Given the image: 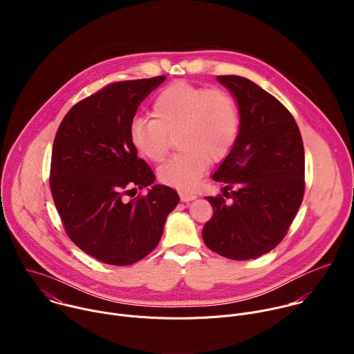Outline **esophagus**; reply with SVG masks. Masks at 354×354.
I'll return each instance as SVG.
<instances>
[{
  "label": "esophagus",
  "instance_id": "obj_1",
  "mask_svg": "<svg viewBox=\"0 0 354 354\" xmlns=\"http://www.w3.org/2000/svg\"><path fill=\"white\" fill-rule=\"evenodd\" d=\"M179 196H180V200H182V201H190V200L196 198V194L192 193V192H180Z\"/></svg>",
  "mask_w": 354,
  "mask_h": 354
}]
</instances>
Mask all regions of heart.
Here are the masks:
<instances>
[{
  "mask_svg": "<svg viewBox=\"0 0 354 354\" xmlns=\"http://www.w3.org/2000/svg\"><path fill=\"white\" fill-rule=\"evenodd\" d=\"M153 115L130 122V141L142 157L161 161L171 136L178 131L180 151L158 168V179L178 189H192L207 171L210 160L227 157L241 130L238 104L231 93L186 81L172 82L157 95Z\"/></svg>",
  "mask_w": 354,
  "mask_h": 354,
  "instance_id": "b5f03b06",
  "label": "heart"
}]
</instances>
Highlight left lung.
Masks as SVG:
<instances>
[{"label":"left lung","mask_w":354,"mask_h":354,"mask_svg":"<svg viewBox=\"0 0 354 354\" xmlns=\"http://www.w3.org/2000/svg\"><path fill=\"white\" fill-rule=\"evenodd\" d=\"M217 80L236 99L241 130L213 176L227 183L231 201L206 197L214 214L201 234L216 254L248 261L274 249L297 216L306 190L304 145L292 115L273 95L239 75Z\"/></svg>","instance_id":"1"}]
</instances>
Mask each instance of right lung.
Listing matches in <instances>:
<instances>
[{
  "mask_svg": "<svg viewBox=\"0 0 354 354\" xmlns=\"http://www.w3.org/2000/svg\"><path fill=\"white\" fill-rule=\"evenodd\" d=\"M165 78L104 86L68 111L55 137L48 180L64 230L85 254L108 265H133L156 249L179 201L164 185L131 196L156 176L137 157L130 122Z\"/></svg>",
  "mask_w": 354,
  "mask_h": 354,
  "instance_id": "1",
  "label": "right lung"
}]
</instances>
